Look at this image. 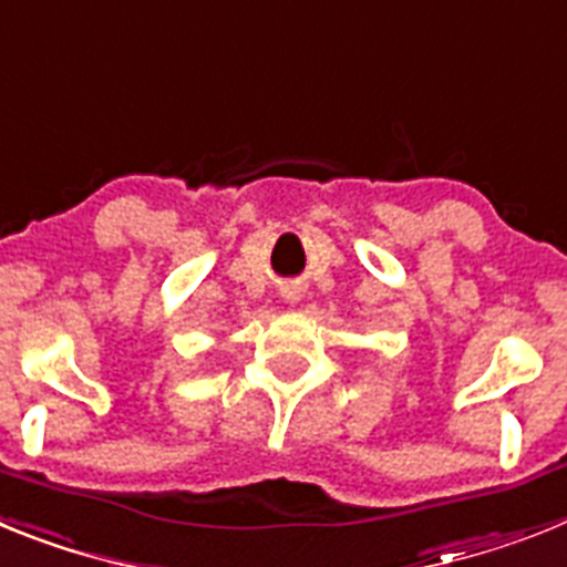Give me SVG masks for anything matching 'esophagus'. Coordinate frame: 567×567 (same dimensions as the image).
Returning a JSON list of instances; mask_svg holds the SVG:
<instances>
[{
  "instance_id": "1",
  "label": "esophagus",
  "mask_w": 567,
  "mask_h": 567,
  "mask_svg": "<svg viewBox=\"0 0 567 567\" xmlns=\"http://www.w3.org/2000/svg\"><path fill=\"white\" fill-rule=\"evenodd\" d=\"M284 298H287V300H298V292H295V289H287V292H284Z\"/></svg>"
}]
</instances>
